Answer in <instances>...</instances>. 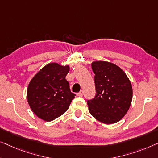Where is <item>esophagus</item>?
<instances>
[{
	"label": "esophagus",
	"instance_id": "34e87169",
	"mask_svg": "<svg viewBox=\"0 0 158 158\" xmlns=\"http://www.w3.org/2000/svg\"><path fill=\"white\" fill-rule=\"evenodd\" d=\"M77 95L79 97H82L83 96V91H80L79 93H77Z\"/></svg>",
	"mask_w": 158,
	"mask_h": 158
}]
</instances>
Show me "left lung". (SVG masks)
Segmentation results:
<instances>
[{"instance_id":"obj_1","label":"left lung","mask_w":158,"mask_h":158,"mask_svg":"<svg viewBox=\"0 0 158 158\" xmlns=\"http://www.w3.org/2000/svg\"><path fill=\"white\" fill-rule=\"evenodd\" d=\"M92 69L96 95L87 101L89 111L102 123H116L124 117L132 103L131 81L120 67L111 62L93 61Z\"/></svg>"}]
</instances>
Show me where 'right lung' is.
I'll return each mask as SVG.
<instances>
[{
    "mask_svg": "<svg viewBox=\"0 0 158 158\" xmlns=\"http://www.w3.org/2000/svg\"><path fill=\"white\" fill-rule=\"evenodd\" d=\"M69 65L50 63L44 66L29 82L27 100L33 112L50 122L65 113L75 94L70 91L66 76Z\"/></svg>",
    "mask_w": 158,
    "mask_h": 158,
    "instance_id": "right-lung-1",
    "label": "right lung"
}]
</instances>
